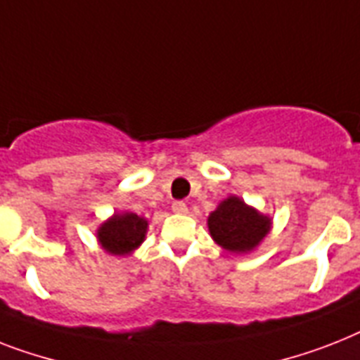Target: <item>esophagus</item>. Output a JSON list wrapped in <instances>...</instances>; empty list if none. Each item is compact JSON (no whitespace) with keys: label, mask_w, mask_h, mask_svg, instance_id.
Returning <instances> with one entry per match:
<instances>
[{"label":"esophagus","mask_w":360,"mask_h":360,"mask_svg":"<svg viewBox=\"0 0 360 360\" xmlns=\"http://www.w3.org/2000/svg\"><path fill=\"white\" fill-rule=\"evenodd\" d=\"M172 210H174L175 214H185L186 210H188V207H186L185 201H174V203H172Z\"/></svg>","instance_id":"34e87169"}]
</instances>
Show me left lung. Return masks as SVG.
Wrapping results in <instances>:
<instances>
[{
	"label": "left lung",
	"instance_id": "8db88e82",
	"mask_svg": "<svg viewBox=\"0 0 360 360\" xmlns=\"http://www.w3.org/2000/svg\"><path fill=\"white\" fill-rule=\"evenodd\" d=\"M209 231L224 250L244 253L250 251L268 235L270 218L259 214L238 198H227L210 212Z\"/></svg>",
	"mask_w": 360,
	"mask_h": 360
}]
</instances>
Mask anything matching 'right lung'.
<instances>
[{
    "mask_svg": "<svg viewBox=\"0 0 360 360\" xmlns=\"http://www.w3.org/2000/svg\"><path fill=\"white\" fill-rule=\"evenodd\" d=\"M148 229V221L134 212L114 214L109 221L99 227L98 238L105 250L112 255H127L142 244Z\"/></svg>",
    "mask_w": 360,
    "mask_h": 360,
    "instance_id": "right-lung-1",
    "label": "right lung"
}]
</instances>
